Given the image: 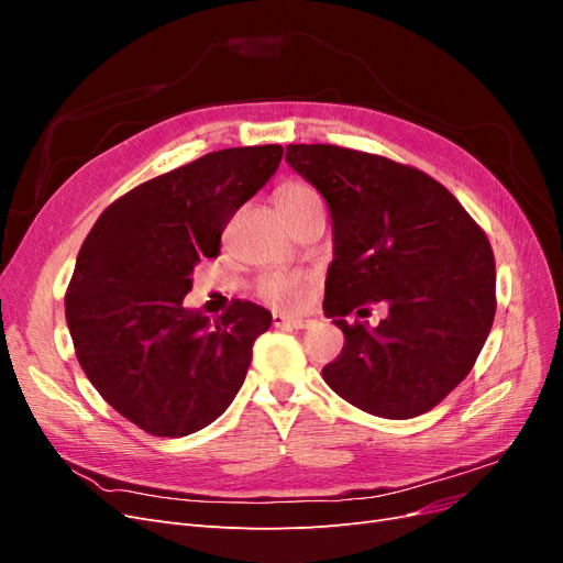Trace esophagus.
<instances>
[{
	"label": "esophagus",
	"mask_w": 563,
	"mask_h": 563,
	"mask_svg": "<svg viewBox=\"0 0 563 563\" xmlns=\"http://www.w3.org/2000/svg\"><path fill=\"white\" fill-rule=\"evenodd\" d=\"M272 323H275L277 329H308V327H312V319L291 317L284 312H272Z\"/></svg>",
	"instance_id": "esophagus-1"
}]
</instances>
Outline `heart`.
Segmentation results:
<instances>
[{
  "instance_id": "1",
  "label": "heart",
  "mask_w": 563,
  "mask_h": 563,
  "mask_svg": "<svg viewBox=\"0 0 563 563\" xmlns=\"http://www.w3.org/2000/svg\"><path fill=\"white\" fill-rule=\"evenodd\" d=\"M275 203L279 216H294L310 207H321V195L317 187L305 180H286L277 187ZM310 277L298 275V272H275L267 275L261 282V294L275 305H284V308H294L308 291Z\"/></svg>"
}]
</instances>
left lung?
<instances>
[{"instance_id":"obj_1","label":"left lung","mask_w":563,"mask_h":563,"mask_svg":"<svg viewBox=\"0 0 563 563\" xmlns=\"http://www.w3.org/2000/svg\"><path fill=\"white\" fill-rule=\"evenodd\" d=\"M327 199L333 263L323 314L345 345L321 376L371 416L428 413L467 378L496 317V261L484 230L420 168L338 145H286ZM388 312L376 330L350 311Z\"/></svg>"}]
</instances>
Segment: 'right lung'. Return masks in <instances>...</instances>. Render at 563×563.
Returning <instances> with one entry per match:
<instances>
[{"mask_svg":"<svg viewBox=\"0 0 563 563\" xmlns=\"http://www.w3.org/2000/svg\"><path fill=\"white\" fill-rule=\"evenodd\" d=\"M282 145L209 152L133 187L100 213L65 294L79 366L117 413L155 437L211 424L240 391L272 314L232 300L213 323L185 310L192 269L277 172Z\"/></svg>","mask_w":563,"mask_h":563,"instance_id":"1","label":"right lung"}]
</instances>
